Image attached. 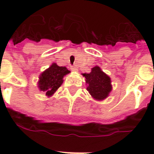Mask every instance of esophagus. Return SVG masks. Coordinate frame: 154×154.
<instances>
[{"label": "esophagus", "instance_id": "34e87169", "mask_svg": "<svg viewBox=\"0 0 154 154\" xmlns=\"http://www.w3.org/2000/svg\"><path fill=\"white\" fill-rule=\"evenodd\" d=\"M71 70L72 71H74V72H77V68L76 66H71Z\"/></svg>", "mask_w": 154, "mask_h": 154}]
</instances>
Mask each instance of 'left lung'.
I'll return each instance as SVG.
<instances>
[{
    "label": "left lung",
    "instance_id": "1",
    "mask_svg": "<svg viewBox=\"0 0 154 154\" xmlns=\"http://www.w3.org/2000/svg\"><path fill=\"white\" fill-rule=\"evenodd\" d=\"M85 77L87 90L95 100H103L107 98L112 91L111 78L104 73L99 66L92 69L90 73H83Z\"/></svg>",
    "mask_w": 154,
    "mask_h": 154
}]
</instances>
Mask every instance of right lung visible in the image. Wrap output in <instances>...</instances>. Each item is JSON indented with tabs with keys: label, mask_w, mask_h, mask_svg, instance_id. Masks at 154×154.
<instances>
[{
	"label": "right lung",
	"mask_w": 154,
	"mask_h": 154,
	"mask_svg": "<svg viewBox=\"0 0 154 154\" xmlns=\"http://www.w3.org/2000/svg\"><path fill=\"white\" fill-rule=\"evenodd\" d=\"M70 73L65 66H58L53 63L39 76L38 87L46 96L51 97L63 83V77Z\"/></svg>",
	"instance_id": "obj_1"
}]
</instances>
